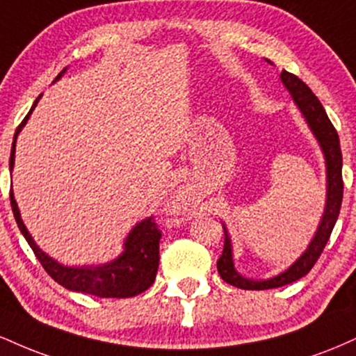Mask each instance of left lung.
<instances>
[{
    "instance_id": "obj_1",
    "label": "left lung",
    "mask_w": 356,
    "mask_h": 356,
    "mask_svg": "<svg viewBox=\"0 0 356 356\" xmlns=\"http://www.w3.org/2000/svg\"><path fill=\"white\" fill-rule=\"evenodd\" d=\"M281 80H283L284 87L289 90L293 99L298 104L303 115L308 120L309 127H312L313 134L316 136L318 142L321 144L323 152H325L326 159V179H328V197H326V209L323 214L321 224L318 227L316 236H314L312 244L300 259L293 264L291 268L286 269L284 273L277 275L271 280L266 281H254L243 277L234 269L232 264V252H231V241L227 236V231L224 229V249L222 254L218 259V271L220 277L226 283H229L236 288L241 289H271L280 288V286L289 284L293 281L300 280L305 275L312 271V268L316 264L318 257L321 256L323 249H325L326 243H328L330 236L337 222L338 214L341 209L343 201V177H341V149H340V138H338V132L334 129L332 120L326 115L325 108L318 100V97L312 92V88L305 83L303 80L298 79L293 73L283 70L281 72Z\"/></svg>"
}]
</instances>
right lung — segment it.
Returning <instances> with one entry per match:
<instances>
[{
  "mask_svg": "<svg viewBox=\"0 0 356 356\" xmlns=\"http://www.w3.org/2000/svg\"><path fill=\"white\" fill-rule=\"evenodd\" d=\"M60 75L56 79H60ZM38 100L40 97L36 99V102ZM36 102L31 110L36 107ZM31 110L23 118V122L18 125V129L15 132L13 147H11L10 155V170L13 169L15 164L16 137H18L22 127L26 124ZM10 201L16 224H18L19 231H22L24 239L28 241L30 248L33 249L36 259L42 263L44 271L56 283L63 286V288L72 289V291L88 293V295L100 298H130L140 295L142 291H145L147 288L152 286L159 268V241L162 238V232L159 229L154 218L142 220L140 224H137L134 227V231L130 232L129 238L125 241L124 254L118 257L117 261H113V263L99 268H67L61 266L56 261H53L43 251H40L35 241L31 239L30 232L26 231L22 218H19V211L13 197V191H10Z\"/></svg>",
  "mask_w": 356,
  "mask_h": 356,
  "instance_id": "1",
  "label": "right lung"
}]
</instances>
